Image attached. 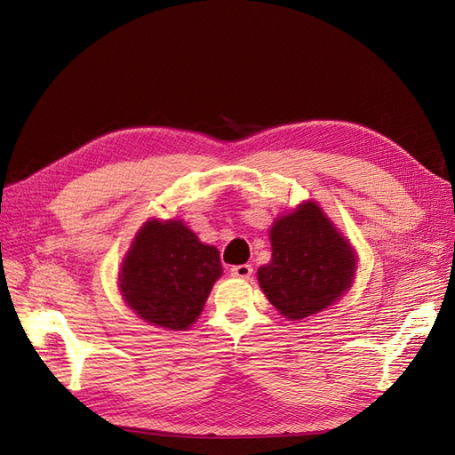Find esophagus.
Listing matches in <instances>:
<instances>
[{
    "mask_svg": "<svg viewBox=\"0 0 455 455\" xmlns=\"http://www.w3.org/2000/svg\"><path fill=\"white\" fill-rule=\"evenodd\" d=\"M231 275L237 279H249L252 275V266L251 264H241V266H233Z\"/></svg>",
    "mask_w": 455,
    "mask_h": 455,
    "instance_id": "esophagus-1",
    "label": "esophagus"
}]
</instances>
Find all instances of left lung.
I'll return each mask as SVG.
<instances>
[{
	"mask_svg": "<svg viewBox=\"0 0 455 455\" xmlns=\"http://www.w3.org/2000/svg\"><path fill=\"white\" fill-rule=\"evenodd\" d=\"M271 261L258 269L267 299L288 319H304L347 291L355 254L316 203L299 204L271 228Z\"/></svg>",
	"mask_w": 455,
	"mask_h": 455,
	"instance_id": "left-lung-1",
	"label": "left lung"
}]
</instances>
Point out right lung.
I'll return each instance as SVG.
<instances>
[{
    "label": "right lung",
    "mask_w": 455,
    "mask_h": 455,
    "mask_svg": "<svg viewBox=\"0 0 455 455\" xmlns=\"http://www.w3.org/2000/svg\"><path fill=\"white\" fill-rule=\"evenodd\" d=\"M222 261L214 246L203 244L182 222L151 220L136 235L123 261V298L144 321L186 330L196 323Z\"/></svg>",
    "instance_id": "obj_1"
}]
</instances>
